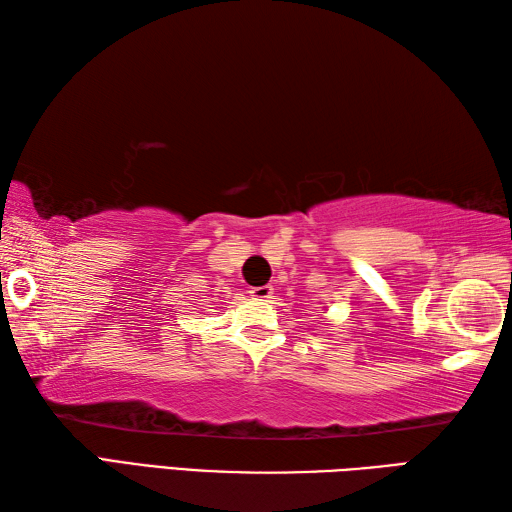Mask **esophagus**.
<instances>
[{
    "instance_id": "1",
    "label": "esophagus",
    "mask_w": 512,
    "mask_h": 512,
    "mask_svg": "<svg viewBox=\"0 0 512 512\" xmlns=\"http://www.w3.org/2000/svg\"><path fill=\"white\" fill-rule=\"evenodd\" d=\"M250 297L257 299V301H270L275 297V288L273 286H255L250 288Z\"/></svg>"
}]
</instances>
